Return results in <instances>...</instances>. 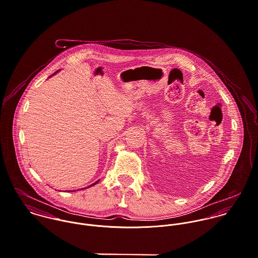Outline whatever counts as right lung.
I'll use <instances>...</instances> for the list:
<instances>
[{"instance_id":"obj_1","label":"right lung","mask_w":258,"mask_h":258,"mask_svg":"<svg viewBox=\"0 0 258 258\" xmlns=\"http://www.w3.org/2000/svg\"><path fill=\"white\" fill-rule=\"evenodd\" d=\"M56 73H57V72H56ZM56 73H55V74H56ZM98 182H99V180H98V181H96V182H95V183H93V184H90V185H89V186H92V185H94V184H97V183H98ZM89 186H88V187H89ZM84 188H85V187H84ZM80 189H83V188H80Z\"/></svg>"}]
</instances>
